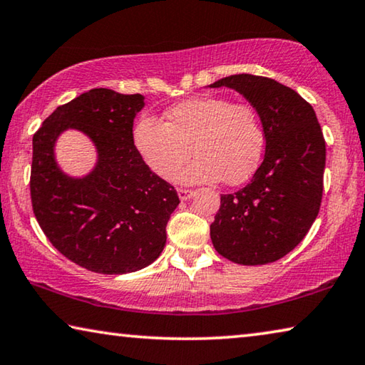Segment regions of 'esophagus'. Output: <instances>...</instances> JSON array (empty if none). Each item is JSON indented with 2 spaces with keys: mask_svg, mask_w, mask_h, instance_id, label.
<instances>
[{
  "mask_svg": "<svg viewBox=\"0 0 365 365\" xmlns=\"http://www.w3.org/2000/svg\"><path fill=\"white\" fill-rule=\"evenodd\" d=\"M178 192V196H180V200L182 201H187V200H190L193 196V190H188V188H178L177 190Z\"/></svg>",
  "mask_w": 365,
  "mask_h": 365,
  "instance_id": "1",
  "label": "esophagus"
}]
</instances>
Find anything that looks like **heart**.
<instances>
[{
  "mask_svg": "<svg viewBox=\"0 0 365 365\" xmlns=\"http://www.w3.org/2000/svg\"><path fill=\"white\" fill-rule=\"evenodd\" d=\"M136 151L149 169L173 180L193 153L196 159L180 173L188 183L247 182L264 151V128L255 107L222 96L183 101L167 110V123L143 117L133 133Z\"/></svg>",
  "mask_w": 365,
  "mask_h": 365,
  "instance_id": "1",
  "label": "heart"
}]
</instances>
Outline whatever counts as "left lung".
I'll list each match as a JSON object with an SVG mask.
<instances>
[{
	"mask_svg": "<svg viewBox=\"0 0 365 365\" xmlns=\"http://www.w3.org/2000/svg\"><path fill=\"white\" fill-rule=\"evenodd\" d=\"M240 92L262 118L264 159L239 192L222 195L210 225L219 255L239 264H266L294 250L318 216L325 138L310 103L274 79L232 74L211 84Z\"/></svg>",
	"mask_w": 365,
	"mask_h": 365,
	"instance_id": "obj_1",
	"label": "left lung"
}]
</instances>
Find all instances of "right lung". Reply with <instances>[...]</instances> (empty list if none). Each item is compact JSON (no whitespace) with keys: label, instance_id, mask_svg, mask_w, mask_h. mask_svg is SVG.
<instances>
[{"label":"right lung","instance_id":"obj_1","mask_svg":"<svg viewBox=\"0 0 365 365\" xmlns=\"http://www.w3.org/2000/svg\"><path fill=\"white\" fill-rule=\"evenodd\" d=\"M141 94L91 89L58 107L32 140L31 198L43 234L61 255L102 274L133 273L164 250L177 190L144 164L133 141ZM66 128L86 132L100 160L84 179L57 169L53 146Z\"/></svg>","mask_w":365,"mask_h":365}]
</instances>
